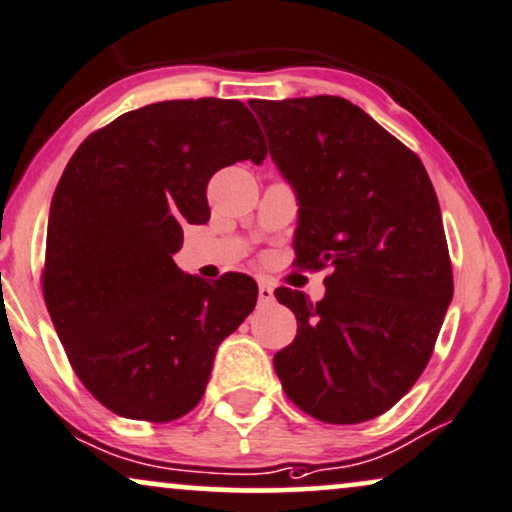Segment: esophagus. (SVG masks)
I'll use <instances>...</instances> for the list:
<instances>
[{"mask_svg": "<svg viewBox=\"0 0 512 512\" xmlns=\"http://www.w3.org/2000/svg\"><path fill=\"white\" fill-rule=\"evenodd\" d=\"M275 294H272V284L265 280H258V301L261 303H270Z\"/></svg>", "mask_w": 512, "mask_h": 512, "instance_id": "1", "label": "esophagus"}]
</instances>
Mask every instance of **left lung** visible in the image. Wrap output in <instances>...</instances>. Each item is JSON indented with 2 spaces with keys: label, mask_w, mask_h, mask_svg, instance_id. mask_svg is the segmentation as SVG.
<instances>
[{
  "label": "left lung",
  "mask_w": 512,
  "mask_h": 512,
  "mask_svg": "<svg viewBox=\"0 0 512 512\" xmlns=\"http://www.w3.org/2000/svg\"><path fill=\"white\" fill-rule=\"evenodd\" d=\"M249 105L298 197L294 263L329 268L320 303L275 291L298 322L275 371L317 421H369L423 374L454 296L435 188L416 152L345 98Z\"/></svg>",
  "instance_id": "obj_1"
}]
</instances>
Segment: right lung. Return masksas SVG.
<instances>
[{
  "mask_svg": "<svg viewBox=\"0 0 512 512\" xmlns=\"http://www.w3.org/2000/svg\"><path fill=\"white\" fill-rule=\"evenodd\" d=\"M268 148L242 101L185 98L124 112L70 157L53 192L42 291L65 355L103 407L169 423L207 388L218 343L254 310L249 275L204 282L174 254L209 221L218 169Z\"/></svg>",
  "mask_w": 512,
  "mask_h": 512,
  "instance_id": "right-lung-1",
  "label": "right lung"
}]
</instances>
